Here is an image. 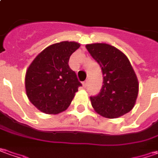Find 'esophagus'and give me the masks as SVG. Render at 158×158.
Instances as JSON below:
<instances>
[{
	"mask_svg": "<svg viewBox=\"0 0 158 158\" xmlns=\"http://www.w3.org/2000/svg\"><path fill=\"white\" fill-rule=\"evenodd\" d=\"M86 85H87V81H85V82H83V86L85 87Z\"/></svg>",
	"mask_w": 158,
	"mask_h": 158,
	"instance_id": "obj_1",
	"label": "esophagus"
}]
</instances>
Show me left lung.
<instances>
[{"instance_id":"8db88e82","label":"left lung","mask_w":158,"mask_h":158,"mask_svg":"<svg viewBox=\"0 0 158 158\" xmlns=\"http://www.w3.org/2000/svg\"><path fill=\"white\" fill-rule=\"evenodd\" d=\"M85 48L100 64L103 75L100 94L90 97L94 109L109 119L131 111L137 99L139 83L127 56L107 44H90Z\"/></svg>"}]
</instances>
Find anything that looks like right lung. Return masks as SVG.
<instances>
[{"label": "right lung", "mask_w": 158, "mask_h": 158, "mask_svg": "<svg viewBox=\"0 0 158 158\" xmlns=\"http://www.w3.org/2000/svg\"><path fill=\"white\" fill-rule=\"evenodd\" d=\"M80 47L64 41L46 47L26 71L25 90L30 101L44 114H57L68 108L81 85L69 67V58Z\"/></svg>", "instance_id": "1"}]
</instances>
